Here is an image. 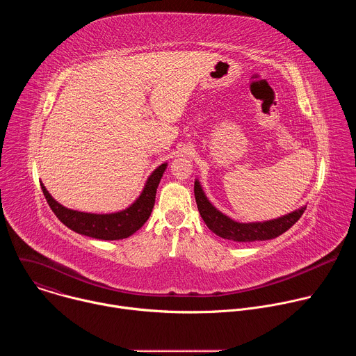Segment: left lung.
I'll use <instances>...</instances> for the list:
<instances>
[{
    "label": "left lung",
    "mask_w": 356,
    "mask_h": 356,
    "mask_svg": "<svg viewBox=\"0 0 356 356\" xmlns=\"http://www.w3.org/2000/svg\"><path fill=\"white\" fill-rule=\"evenodd\" d=\"M194 197H195L198 213L201 218L207 224V227L216 235L224 239L235 241V242H253V241H266V239L276 238L283 232H286L290 227H293L300 220L304 210H306V207H301L287 216H283L272 221L242 224L220 213L207 200L204 191L201 190V186L197 180L194 183Z\"/></svg>",
    "instance_id": "8db88e82"
}]
</instances>
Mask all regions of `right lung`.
Wrapping results in <instances>:
<instances>
[{"label": "right lung", "mask_w": 356, "mask_h": 356, "mask_svg": "<svg viewBox=\"0 0 356 356\" xmlns=\"http://www.w3.org/2000/svg\"><path fill=\"white\" fill-rule=\"evenodd\" d=\"M166 166V163L161 165L149 176L143 187V191L131 207L114 214H90L66 209L49 194V191L44 188L42 183L40 187L49 207L52 209L55 216L67 228L77 234L91 236L95 239L115 241L131 236L147 221L152 209L155 206L156 188L165 173Z\"/></svg>", "instance_id": "obj_1"}]
</instances>
